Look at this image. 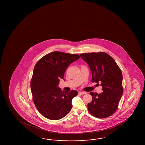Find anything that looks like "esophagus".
<instances>
[{
  "mask_svg": "<svg viewBox=\"0 0 145 145\" xmlns=\"http://www.w3.org/2000/svg\"><path fill=\"white\" fill-rule=\"evenodd\" d=\"M79 93L80 95H84V94H86L87 92H84V91H81V92H79Z\"/></svg>",
  "mask_w": 145,
  "mask_h": 145,
  "instance_id": "34e87169",
  "label": "esophagus"
}]
</instances>
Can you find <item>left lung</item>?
<instances>
[{"instance_id":"obj_1","label":"left lung","mask_w":145,"mask_h":145,"mask_svg":"<svg viewBox=\"0 0 145 145\" xmlns=\"http://www.w3.org/2000/svg\"><path fill=\"white\" fill-rule=\"evenodd\" d=\"M90 67L92 82H101L103 92H90L92 100L88 104L89 113L97 118H106L118 109L123 94L122 73L114 59L104 52L80 55Z\"/></svg>"}]
</instances>
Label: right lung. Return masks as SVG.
<instances>
[{
	"label": "right lung",
	"instance_id": "add662e5",
	"mask_svg": "<svg viewBox=\"0 0 145 145\" xmlns=\"http://www.w3.org/2000/svg\"><path fill=\"white\" fill-rule=\"evenodd\" d=\"M78 55L54 52L36 63L31 80L33 101L40 114L47 119L57 120L65 116L72 108V100L78 95L75 90L62 91L57 86L71 63Z\"/></svg>",
	"mask_w": 145,
	"mask_h": 145
}]
</instances>
